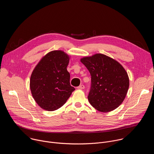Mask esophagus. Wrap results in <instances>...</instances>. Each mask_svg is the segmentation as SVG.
Listing matches in <instances>:
<instances>
[{
	"instance_id": "34e87169",
	"label": "esophagus",
	"mask_w": 154,
	"mask_h": 154,
	"mask_svg": "<svg viewBox=\"0 0 154 154\" xmlns=\"http://www.w3.org/2000/svg\"><path fill=\"white\" fill-rule=\"evenodd\" d=\"M77 88L79 90H82V89H84L85 88V86L83 85H80L79 86L77 87Z\"/></svg>"
}]
</instances>
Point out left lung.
I'll return each mask as SVG.
<instances>
[{
	"label": "left lung",
	"mask_w": 154,
	"mask_h": 154,
	"mask_svg": "<svg viewBox=\"0 0 154 154\" xmlns=\"http://www.w3.org/2000/svg\"><path fill=\"white\" fill-rule=\"evenodd\" d=\"M80 61L91 76L88 96L90 104L101 112L117 108L124 101L129 87L128 76L122 66L102 54L83 57Z\"/></svg>",
	"instance_id": "left-lung-1"
}]
</instances>
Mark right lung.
<instances>
[{
  "label": "right lung",
  "instance_id": "right-lung-1",
  "mask_svg": "<svg viewBox=\"0 0 154 154\" xmlns=\"http://www.w3.org/2000/svg\"><path fill=\"white\" fill-rule=\"evenodd\" d=\"M69 56L62 51H53L44 56L34 68L30 80L32 96L47 111L62 106L75 90L70 85L67 71Z\"/></svg>",
  "mask_w": 154,
  "mask_h": 154
}]
</instances>
